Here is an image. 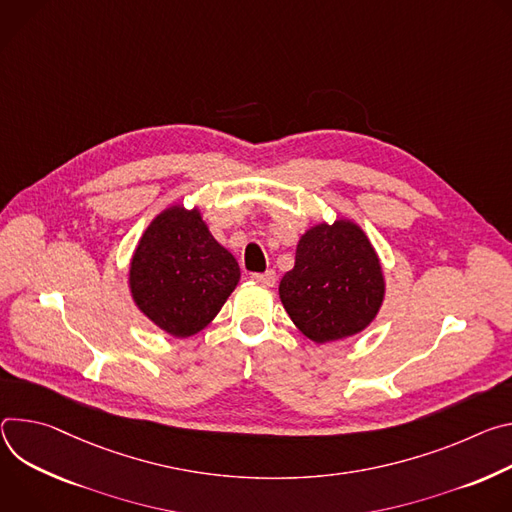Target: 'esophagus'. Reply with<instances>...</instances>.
Here are the masks:
<instances>
[{
  "label": "esophagus",
  "instance_id": "obj_1",
  "mask_svg": "<svg viewBox=\"0 0 512 512\" xmlns=\"http://www.w3.org/2000/svg\"><path fill=\"white\" fill-rule=\"evenodd\" d=\"M252 280L256 282V285H262V287H274L276 272L274 270H266L262 274H252Z\"/></svg>",
  "mask_w": 512,
  "mask_h": 512
}]
</instances>
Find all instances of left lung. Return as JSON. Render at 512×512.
Here are the masks:
<instances>
[{
    "label": "left lung",
    "mask_w": 512,
    "mask_h": 512,
    "mask_svg": "<svg viewBox=\"0 0 512 512\" xmlns=\"http://www.w3.org/2000/svg\"><path fill=\"white\" fill-rule=\"evenodd\" d=\"M278 295L293 323L315 344L364 331L384 301V274L362 227L339 217L301 236L295 266Z\"/></svg>",
    "instance_id": "8db88e82"
}]
</instances>
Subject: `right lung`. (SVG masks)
<instances>
[{
    "label": "right lung",
    "mask_w": 512,
    "mask_h": 512,
    "mask_svg": "<svg viewBox=\"0 0 512 512\" xmlns=\"http://www.w3.org/2000/svg\"><path fill=\"white\" fill-rule=\"evenodd\" d=\"M240 282V266L209 232L201 211H160L130 262L136 307L162 331L189 337L213 321Z\"/></svg>",
    "instance_id": "add662e5"
}]
</instances>
